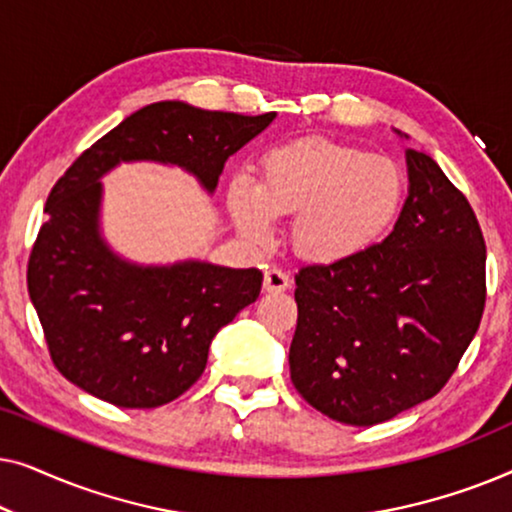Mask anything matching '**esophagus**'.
<instances>
[{
	"mask_svg": "<svg viewBox=\"0 0 512 512\" xmlns=\"http://www.w3.org/2000/svg\"><path fill=\"white\" fill-rule=\"evenodd\" d=\"M291 286V279L289 275H284L282 270L272 268V270H265V277H263V289L268 293H282Z\"/></svg>",
	"mask_w": 512,
	"mask_h": 512,
	"instance_id": "esophagus-1",
	"label": "esophagus"
}]
</instances>
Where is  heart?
I'll return each instance as SVG.
<instances>
[{"mask_svg": "<svg viewBox=\"0 0 512 512\" xmlns=\"http://www.w3.org/2000/svg\"><path fill=\"white\" fill-rule=\"evenodd\" d=\"M405 179L391 158L326 139L279 146L265 153L256 184L235 179L228 209L235 226L256 242L292 216L296 254L317 265L352 261L373 247L401 209Z\"/></svg>", "mask_w": 512, "mask_h": 512, "instance_id": "obj_1", "label": "heart"}]
</instances>
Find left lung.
Listing matches in <instances>:
<instances>
[{
	"label": "left lung",
	"mask_w": 512,
	"mask_h": 512,
	"mask_svg": "<svg viewBox=\"0 0 512 512\" xmlns=\"http://www.w3.org/2000/svg\"><path fill=\"white\" fill-rule=\"evenodd\" d=\"M405 165L394 230L352 261L296 275L293 387L342 424L387 422L436 396L485 310L487 254L471 205L429 153L405 149Z\"/></svg>",
	"instance_id": "obj_1"
}]
</instances>
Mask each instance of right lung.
<instances>
[{"label": "right lung", "mask_w": 512, "mask_h": 512, "mask_svg": "<svg viewBox=\"0 0 512 512\" xmlns=\"http://www.w3.org/2000/svg\"><path fill=\"white\" fill-rule=\"evenodd\" d=\"M275 116L153 102L97 139L53 186L27 289L69 382L118 408H158L193 387L214 335L258 298L263 272L121 256L104 237L102 179L121 163H156L179 167L214 195L226 160Z\"/></svg>", "instance_id": "1"}]
</instances>
